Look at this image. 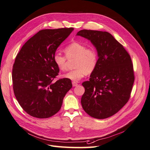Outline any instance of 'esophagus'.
Masks as SVG:
<instances>
[{
	"label": "esophagus",
	"instance_id": "obj_1",
	"mask_svg": "<svg viewBox=\"0 0 150 150\" xmlns=\"http://www.w3.org/2000/svg\"><path fill=\"white\" fill-rule=\"evenodd\" d=\"M72 85H73V86H76L78 85V83H77L76 82L73 81V82H72Z\"/></svg>",
	"mask_w": 150,
	"mask_h": 150
}]
</instances>
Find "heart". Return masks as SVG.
Returning <instances> with one entry per match:
<instances>
[{
  "instance_id": "obj_1",
  "label": "heart",
  "mask_w": 150,
  "mask_h": 150,
  "mask_svg": "<svg viewBox=\"0 0 150 150\" xmlns=\"http://www.w3.org/2000/svg\"><path fill=\"white\" fill-rule=\"evenodd\" d=\"M65 55L59 52L54 55L53 60L55 65L61 70L66 69L67 59H75V69L67 71L62 74L63 78L73 81H79L85 75L90 74L95 70L98 64V54L95 47L86 46L78 42H73L67 45L64 49Z\"/></svg>"
}]
</instances>
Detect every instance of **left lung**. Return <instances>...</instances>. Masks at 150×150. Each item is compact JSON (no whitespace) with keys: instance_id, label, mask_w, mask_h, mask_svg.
<instances>
[{"instance_id":"left-lung-1","label":"left lung","mask_w":150,"mask_h":150,"mask_svg":"<svg viewBox=\"0 0 150 150\" xmlns=\"http://www.w3.org/2000/svg\"><path fill=\"white\" fill-rule=\"evenodd\" d=\"M76 35L89 40L98 54V64L85 89L81 103L90 117L104 119L117 113L130 97L134 80L133 67L128 53L107 32L81 30Z\"/></svg>"}]
</instances>
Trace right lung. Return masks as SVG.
<instances>
[{
    "instance_id": "add662e5",
    "label": "right lung",
    "mask_w": 150,
    "mask_h": 150,
    "mask_svg": "<svg viewBox=\"0 0 150 150\" xmlns=\"http://www.w3.org/2000/svg\"><path fill=\"white\" fill-rule=\"evenodd\" d=\"M73 30L74 28L40 30L18 53L12 69L13 92L19 105L32 117L47 118L56 114L72 87L69 79L54 81L59 69L53 57Z\"/></svg>"
}]
</instances>
